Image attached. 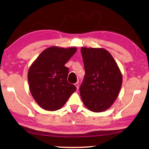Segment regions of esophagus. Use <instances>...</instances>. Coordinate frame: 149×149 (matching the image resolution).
I'll return each instance as SVG.
<instances>
[{"label": "esophagus", "instance_id": "obj_1", "mask_svg": "<svg viewBox=\"0 0 149 149\" xmlns=\"http://www.w3.org/2000/svg\"><path fill=\"white\" fill-rule=\"evenodd\" d=\"M74 85H75V86L77 87V89H78V88H79V82H76L75 84H74Z\"/></svg>", "mask_w": 149, "mask_h": 149}]
</instances>
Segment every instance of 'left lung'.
I'll return each mask as SVG.
<instances>
[{"label":"left lung","mask_w":149,"mask_h":149,"mask_svg":"<svg viewBox=\"0 0 149 149\" xmlns=\"http://www.w3.org/2000/svg\"><path fill=\"white\" fill-rule=\"evenodd\" d=\"M85 76L80 87L86 107L93 112L105 111L118 97L123 77L110 53L102 48L82 47Z\"/></svg>","instance_id":"left-lung-1"}]
</instances>
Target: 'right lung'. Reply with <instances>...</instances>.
I'll return each mask as SVG.
<instances>
[{
	"instance_id": "right-lung-1",
	"label": "right lung",
	"mask_w": 149,
	"mask_h": 149,
	"mask_svg": "<svg viewBox=\"0 0 149 149\" xmlns=\"http://www.w3.org/2000/svg\"><path fill=\"white\" fill-rule=\"evenodd\" d=\"M76 47H50L43 50L30 67L28 81L31 94L45 110L62 108L77 88L67 81L65 64L77 52Z\"/></svg>"
}]
</instances>
